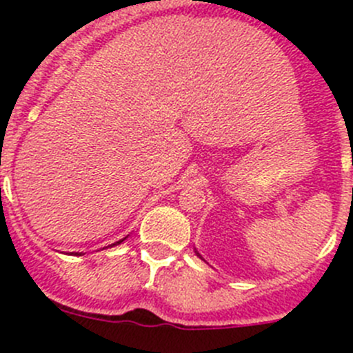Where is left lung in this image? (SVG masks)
<instances>
[{"label":"left lung","mask_w":353,"mask_h":353,"mask_svg":"<svg viewBox=\"0 0 353 353\" xmlns=\"http://www.w3.org/2000/svg\"><path fill=\"white\" fill-rule=\"evenodd\" d=\"M194 252H196V256H198V258H199V259H203V258H201V254H199V252L196 251V249H194Z\"/></svg>","instance_id":"8db88e82"}]
</instances>
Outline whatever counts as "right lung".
Instances as JSON below:
<instances>
[{
    "mask_svg": "<svg viewBox=\"0 0 353 353\" xmlns=\"http://www.w3.org/2000/svg\"><path fill=\"white\" fill-rule=\"evenodd\" d=\"M124 239H126V237H124ZM124 239H121V241H117V243H114V244H110V245H108V248H112V245H117V244H121V243H123V241ZM102 249H105V248H102ZM77 256H78V252H77ZM81 256V254H80Z\"/></svg>",
    "mask_w": 353,
    "mask_h": 353,
    "instance_id": "1",
    "label": "right lung"
}]
</instances>
